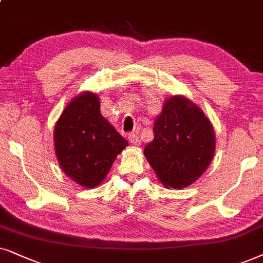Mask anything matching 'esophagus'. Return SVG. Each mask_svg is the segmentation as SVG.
<instances>
[{
  "label": "esophagus",
  "instance_id": "34e87169",
  "mask_svg": "<svg viewBox=\"0 0 263 263\" xmlns=\"http://www.w3.org/2000/svg\"><path fill=\"white\" fill-rule=\"evenodd\" d=\"M128 141H129V143H131V144H134V145H141V139H139V137L137 135H135V134H129L128 135Z\"/></svg>",
  "mask_w": 263,
  "mask_h": 263
}]
</instances>
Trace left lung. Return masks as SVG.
Here are the masks:
<instances>
[{
  "instance_id": "1",
  "label": "left lung",
  "mask_w": 263,
  "mask_h": 263,
  "mask_svg": "<svg viewBox=\"0 0 263 263\" xmlns=\"http://www.w3.org/2000/svg\"><path fill=\"white\" fill-rule=\"evenodd\" d=\"M144 155L166 187H186L205 172L215 152L214 128L197 104L184 96L166 100L154 122Z\"/></svg>"
}]
</instances>
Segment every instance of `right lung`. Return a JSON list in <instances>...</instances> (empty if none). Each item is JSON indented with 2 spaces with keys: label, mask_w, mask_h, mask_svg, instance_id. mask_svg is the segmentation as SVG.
I'll use <instances>...</instances> for the list:
<instances>
[{
  "label": "right lung",
  "mask_w": 263,
  "mask_h": 263,
  "mask_svg": "<svg viewBox=\"0 0 263 263\" xmlns=\"http://www.w3.org/2000/svg\"><path fill=\"white\" fill-rule=\"evenodd\" d=\"M54 145L62 171L80 186L92 189L102 183L128 143L101 114L99 96L84 91L56 122Z\"/></svg>",
  "instance_id": "right-lung-1"
}]
</instances>
